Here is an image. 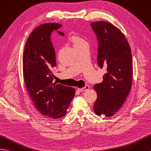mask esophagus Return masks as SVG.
I'll return each instance as SVG.
<instances>
[{
    "mask_svg": "<svg viewBox=\"0 0 151 151\" xmlns=\"http://www.w3.org/2000/svg\"><path fill=\"white\" fill-rule=\"evenodd\" d=\"M78 91H80V92H83V91H85L89 89V86L88 85H86L85 87H83V88H78Z\"/></svg>",
    "mask_w": 151,
    "mask_h": 151,
    "instance_id": "34e87169",
    "label": "esophagus"
}]
</instances>
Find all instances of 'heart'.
<instances>
[{
    "label": "heart",
    "instance_id": "b5f03b06",
    "mask_svg": "<svg viewBox=\"0 0 151 151\" xmlns=\"http://www.w3.org/2000/svg\"><path fill=\"white\" fill-rule=\"evenodd\" d=\"M84 41H85V40L82 39V38H81L80 37H79L78 36L75 35V36H73L72 37V42H73V45L78 44L81 43V42H84Z\"/></svg>",
    "mask_w": 151,
    "mask_h": 151
}]
</instances>
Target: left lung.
<instances>
[{
    "instance_id": "8db88e82",
    "label": "left lung",
    "mask_w": 151,
    "mask_h": 151,
    "mask_svg": "<svg viewBox=\"0 0 151 151\" xmlns=\"http://www.w3.org/2000/svg\"><path fill=\"white\" fill-rule=\"evenodd\" d=\"M97 38V62L106 68L103 81L94 84L97 99L94 110L110 117L123 106L130 92L132 80V54L124 35L116 27L104 21L91 23Z\"/></svg>"
}]
</instances>
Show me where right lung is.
Instances as JSON below:
<instances>
[{
	"label": "right lung",
	"instance_id": "1",
	"mask_svg": "<svg viewBox=\"0 0 151 151\" xmlns=\"http://www.w3.org/2000/svg\"><path fill=\"white\" fill-rule=\"evenodd\" d=\"M62 27L57 23L44 24L36 27L26 42L23 55V73L28 94L35 107L45 117L60 118L67 113L75 90L53 83L52 69L56 67V56L51 33Z\"/></svg>",
	"mask_w": 151,
	"mask_h": 151
}]
</instances>
